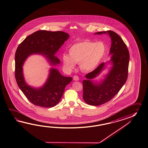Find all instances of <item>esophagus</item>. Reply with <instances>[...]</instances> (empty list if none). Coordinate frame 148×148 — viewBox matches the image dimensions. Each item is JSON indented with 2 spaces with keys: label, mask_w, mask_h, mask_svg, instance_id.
<instances>
[{
  "label": "esophagus",
  "mask_w": 148,
  "mask_h": 148,
  "mask_svg": "<svg viewBox=\"0 0 148 148\" xmlns=\"http://www.w3.org/2000/svg\"><path fill=\"white\" fill-rule=\"evenodd\" d=\"M73 80H75V81H78L79 80V77H78L77 76H75L73 77Z\"/></svg>",
  "instance_id": "esophagus-1"
}]
</instances>
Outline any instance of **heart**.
<instances>
[{
  "mask_svg": "<svg viewBox=\"0 0 148 148\" xmlns=\"http://www.w3.org/2000/svg\"><path fill=\"white\" fill-rule=\"evenodd\" d=\"M106 53V47L103 42L85 40L72 45L69 48V55L64 54L62 60L69 70L75 68L76 63H80L83 71L92 72L100 64Z\"/></svg>",
  "mask_w": 148,
  "mask_h": 148,
  "instance_id": "1",
  "label": "heart"
}]
</instances>
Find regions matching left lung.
Listing matches in <instances>:
<instances>
[{
  "label": "left lung",
  "instance_id": "8db88e82",
  "mask_svg": "<svg viewBox=\"0 0 148 148\" xmlns=\"http://www.w3.org/2000/svg\"><path fill=\"white\" fill-rule=\"evenodd\" d=\"M95 34H107L111 40L109 62L101 63L92 72L87 74L83 81V99L87 104L97 106L111 100L126 83L130 61L127 46L118 34L112 31L97 32ZM110 63L112 66L103 79H93L99 76Z\"/></svg>",
  "mask_w": 148,
  "mask_h": 148
}]
</instances>
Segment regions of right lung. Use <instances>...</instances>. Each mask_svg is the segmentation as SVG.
Wrapping results in <instances>:
<instances>
[{"label":"right lung","instance_id":"add662e5","mask_svg":"<svg viewBox=\"0 0 148 148\" xmlns=\"http://www.w3.org/2000/svg\"><path fill=\"white\" fill-rule=\"evenodd\" d=\"M69 38V34L63 31L39 30L29 36L18 46L15 53V76L17 85L29 101L37 106L54 107L62 98L65 87L72 81L71 77L61 75L53 66L60 61L55 56L62 45ZM40 55L52 66L48 78L42 86L34 88L26 83L23 66L31 55Z\"/></svg>","mask_w":148,"mask_h":148}]
</instances>
